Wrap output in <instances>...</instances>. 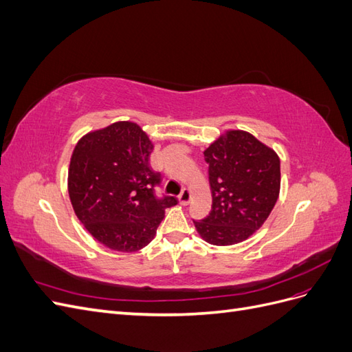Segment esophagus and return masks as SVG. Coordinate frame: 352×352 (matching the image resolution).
Instances as JSON below:
<instances>
[{
    "instance_id": "esophagus-1",
    "label": "esophagus",
    "mask_w": 352,
    "mask_h": 352,
    "mask_svg": "<svg viewBox=\"0 0 352 352\" xmlns=\"http://www.w3.org/2000/svg\"><path fill=\"white\" fill-rule=\"evenodd\" d=\"M189 201H190V192H189L188 189H184L182 194L179 195V202H180V204H182V206H188Z\"/></svg>"
}]
</instances>
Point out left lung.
<instances>
[{
	"mask_svg": "<svg viewBox=\"0 0 352 352\" xmlns=\"http://www.w3.org/2000/svg\"><path fill=\"white\" fill-rule=\"evenodd\" d=\"M212 204L194 221L199 236L226 247L247 241L267 220L280 192V160L250 132L230 129L204 151Z\"/></svg>",
	"mask_w": 352,
	"mask_h": 352,
	"instance_id": "obj_1",
	"label": "left lung"
}]
</instances>
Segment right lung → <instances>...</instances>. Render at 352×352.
Returning <instances> with one entry per match:
<instances>
[{"mask_svg": "<svg viewBox=\"0 0 352 352\" xmlns=\"http://www.w3.org/2000/svg\"><path fill=\"white\" fill-rule=\"evenodd\" d=\"M154 144L135 122H116L83 135L67 177L70 202L80 223L104 247L136 252L150 243L175 197L157 198L160 173L150 167Z\"/></svg>", "mask_w": 352, "mask_h": 352, "instance_id": "add662e5", "label": "right lung"}]
</instances>
